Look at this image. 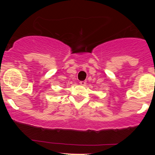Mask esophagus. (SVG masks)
Segmentation results:
<instances>
[{
	"mask_svg": "<svg viewBox=\"0 0 155 155\" xmlns=\"http://www.w3.org/2000/svg\"><path fill=\"white\" fill-rule=\"evenodd\" d=\"M79 84H80L81 85H85V84H86V81H80V82H79Z\"/></svg>",
	"mask_w": 155,
	"mask_h": 155,
	"instance_id": "esophagus-1",
	"label": "esophagus"
}]
</instances>
